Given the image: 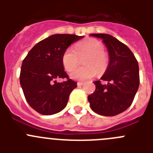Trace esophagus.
I'll return each instance as SVG.
<instances>
[{"mask_svg":"<svg viewBox=\"0 0 153 153\" xmlns=\"http://www.w3.org/2000/svg\"><path fill=\"white\" fill-rule=\"evenodd\" d=\"M83 83H82V82H78L77 83L78 86H83Z\"/></svg>","mask_w":153,"mask_h":153,"instance_id":"esophagus-1","label":"esophagus"}]
</instances>
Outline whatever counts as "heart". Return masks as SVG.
Masks as SVG:
<instances>
[{"label": "heart", "mask_w": 153, "mask_h": 153, "mask_svg": "<svg viewBox=\"0 0 153 153\" xmlns=\"http://www.w3.org/2000/svg\"><path fill=\"white\" fill-rule=\"evenodd\" d=\"M85 56L82 60L83 67L74 70L70 74L71 79L85 81L93 78L97 74L106 71L108 57L104 52L102 42L94 38H89L79 42L75 46V51L67 48L62 56V64L67 71H72L77 66L79 58Z\"/></svg>", "instance_id": "b5f03b06"}]
</instances>
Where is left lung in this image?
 Returning <instances> with one entry per match:
<instances>
[{
    "instance_id": "left-lung-1",
    "label": "left lung",
    "mask_w": 153,
    "mask_h": 153,
    "mask_svg": "<svg viewBox=\"0 0 153 153\" xmlns=\"http://www.w3.org/2000/svg\"><path fill=\"white\" fill-rule=\"evenodd\" d=\"M100 38L109 53V64L101 80L93 82L96 90L88 96L90 107L95 113L113 117L126 110L131 106L140 86L139 64L129 48L106 33H92Z\"/></svg>"
}]
</instances>
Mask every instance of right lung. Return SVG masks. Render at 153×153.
<instances>
[{"label":"right lung","instance_id":"add662e5","mask_svg":"<svg viewBox=\"0 0 153 153\" xmlns=\"http://www.w3.org/2000/svg\"><path fill=\"white\" fill-rule=\"evenodd\" d=\"M84 36L53 34L36 44L23 60L20 83L30 106L37 113L53 115L67 106L70 93L76 87L62 64V56L69 46ZM57 78L67 81L57 83Z\"/></svg>","mask_w":153,"mask_h":153}]
</instances>
